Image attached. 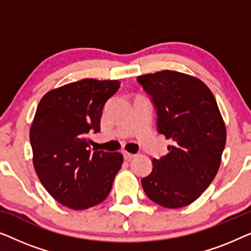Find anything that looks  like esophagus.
Returning <instances> with one entry per match:
<instances>
[{"label": "esophagus", "mask_w": 251, "mask_h": 251, "mask_svg": "<svg viewBox=\"0 0 251 251\" xmlns=\"http://www.w3.org/2000/svg\"><path fill=\"white\" fill-rule=\"evenodd\" d=\"M123 157H125V160L129 161V160H131V159H133V157H135V154H131L129 152H123Z\"/></svg>", "instance_id": "1"}]
</instances>
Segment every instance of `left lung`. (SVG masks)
<instances>
[{
  "label": "left lung",
  "instance_id": "1",
  "mask_svg": "<svg viewBox=\"0 0 251 251\" xmlns=\"http://www.w3.org/2000/svg\"><path fill=\"white\" fill-rule=\"evenodd\" d=\"M137 81L156 109L157 132L173 140L169 153L153 159L142 179L147 197L166 208L192 203L207 190L221 166L226 129L207 85L191 75L161 71Z\"/></svg>",
  "mask_w": 251,
  "mask_h": 251
}]
</instances>
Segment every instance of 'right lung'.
Here are the masks:
<instances>
[{
  "mask_svg": "<svg viewBox=\"0 0 251 251\" xmlns=\"http://www.w3.org/2000/svg\"><path fill=\"white\" fill-rule=\"evenodd\" d=\"M119 88L116 80L84 78L47 92L36 108L34 168L48 193L74 210L104 201L121 169L122 154L91 151L88 137L100 131L102 109Z\"/></svg>",
  "mask_w": 251,
  "mask_h": 251,
  "instance_id": "right-lung-1",
  "label": "right lung"
}]
</instances>
